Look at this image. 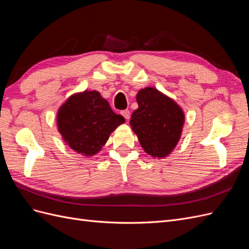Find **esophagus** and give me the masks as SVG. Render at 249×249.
Wrapping results in <instances>:
<instances>
[{
	"label": "esophagus",
	"instance_id": "34e87169",
	"mask_svg": "<svg viewBox=\"0 0 249 249\" xmlns=\"http://www.w3.org/2000/svg\"><path fill=\"white\" fill-rule=\"evenodd\" d=\"M120 114H122L126 120H129L131 117V113L129 110H123L122 112H120Z\"/></svg>",
	"mask_w": 249,
	"mask_h": 249
}]
</instances>
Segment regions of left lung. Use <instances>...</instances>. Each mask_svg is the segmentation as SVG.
<instances>
[{
	"instance_id": "8db88e82",
	"label": "left lung",
	"mask_w": 249,
	"mask_h": 249,
	"mask_svg": "<svg viewBox=\"0 0 249 249\" xmlns=\"http://www.w3.org/2000/svg\"><path fill=\"white\" fill-rule=\"evenodd\" d=\"M138 109L130 124L144 152L154 158L167 157L182 135L185 114L178 105L154 87L139 90Z\"/></svg>"
}]
</instances>
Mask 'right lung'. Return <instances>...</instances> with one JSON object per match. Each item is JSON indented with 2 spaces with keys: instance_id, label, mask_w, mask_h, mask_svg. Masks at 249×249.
<instances>
[{
  "instance_id": "1",
  "label": "right lung",
  "mask_w": 249,
  "mask_h": 249,
  "mask_svg": "<svg viewBox=\"0 0 249 249\" xmlns=\"http://www.w3.org/2000/svg\"><path fill=\"white\" fill-rule=\"evenodd\" d=\"M124 122L95 90L72 94L57 113L58 131L63 140L74 152L86 157L99 153L110 134Z\"/></svg>"
}]
</instances>
